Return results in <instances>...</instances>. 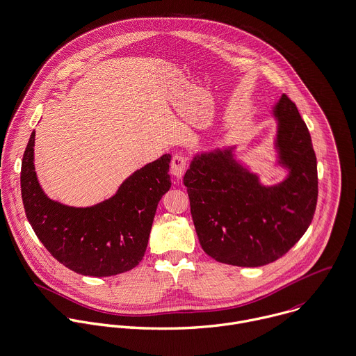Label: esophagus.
<instances>
[{"label":"esophagus","instance_id":"obj_1","mask_svg":"<svg viewBox=\"0 0 356 356\" xmlns=\"http://www.w3.org/2000/svg\"><path fill=\"white\" fill-rule=\"evenodd\" d=\"M186 168H187V158L181 154H175L173 158H172V162H170V170L172 173L180 179L184 172H186Z\"/></svg>","mask_w":356,"mask_h":356}]
</instances>
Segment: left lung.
Wrapping results in <instances>:
<instances>
[{
	"label": "left lung",
	"mask_w": 356,
	"mask_h": 356,
	"mask_svg": "<svg viewBox=\"0 0 356 356\" xmlns=\"http://www.w3.org/2000/svg\"><path fill=\"white\" fill-rule=\"evenodd\" d=\"M273 115L286 180L262 186L233 158V148L195 155L184 175L200 244L218 262L243 268L272 264L298 243L314 219L318 165L309 130L287 95Z\"/></svg>",
	"instance_id": "obj_1"
}]
</instances>
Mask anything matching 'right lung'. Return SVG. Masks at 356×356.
Returning <instances> with one entry per match:
<instances>
[{"label":"right lung","mask_w":356,"mask_h":356,"mask_svg":"<svg viewBox=\"0 0 356 356\" xmlns=\"http://www.w3.org/2000/svg\"><path fill=\"white\" fill-rule=\"evenodd\" d=\"M31 133L22 159L20 188L26 218L48 252L67 269L94 277L136 268L147 250L156 207L170 188V155L127 177L118 193L94 207L74 208L49 200L34 172Z\"/></svg>","instance_id":"add662e5"}]
</instances>
